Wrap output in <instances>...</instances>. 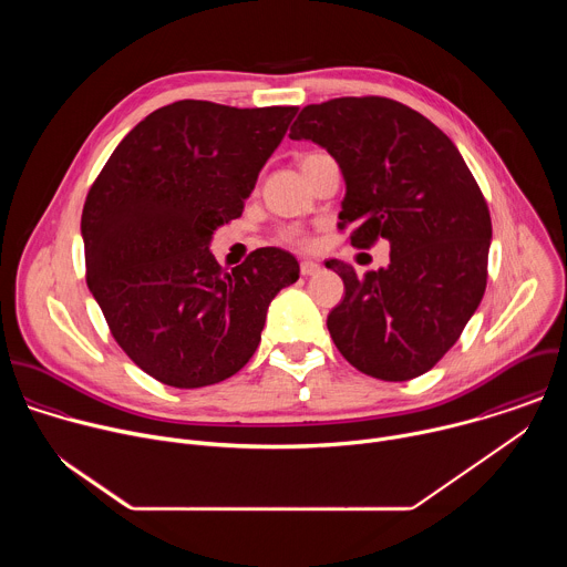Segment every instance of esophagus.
<instances>
[{
	"label": "esophagus",
	"mask_w": 567,
	"mask_h": 567,
	"mask_svg": "<svg viewBox=\"0 0 567 567\" xmlns=\"http://www.w3.org/2000/svg\"><path fill=\"white\" fill-rule=\"evenodd\" d=\"M320 269H322V267H320L316 260H302V262H300V274H302V276H316V274H320Z\"/></svg>",
	"instance_id": "34e87169"
}]
</instances>
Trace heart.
<instances>
[{
    "instance_id": "b5f03b06",
    "label": "heart",
    "mask_w": 567,
    "mask_h": 567,
    "mask_svg": "<svg viewBox=\"0 0 567 567\" xmlns=\"http://www.w3.org/2000/svg\"><path fill=\"white\" fill-rule=\"evenodd\" d=\"M311 156H316V154H305L300 164H305V161L311 158ZM278 239L282 241V245H293V247H307L309 245V235L302 233L300 228H282L278 233Z\"/></svg>"
}]
</instances>
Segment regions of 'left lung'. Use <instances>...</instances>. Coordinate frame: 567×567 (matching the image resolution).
<instances>
[{
	"mask_svg": "<svg viewBox=\"0 0 567 567\" xmlns=\"http://www.w3.org/2000/svg\"><path fill=\"white\" fill-rule=\"evenodd\" d=\"M289 138L326 147L346 179L339 228L390 265L363 278L326 262L346 285L328 330L363 374L409 381L460 339L487 287L492 217L453 141L420 112L381 96L307 105Z\"/></svg>",
	"mask_w": 567,
	"mask_h": 567,
	"instance_id": "1",
	"label": "left lung"
}]
</instances>
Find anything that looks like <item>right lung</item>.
<instances>
[{"instance_id":"right-lung-1","label":"right lung","mask_w":567,"mask_h":567,"mask_svg":"<svg viewBox=\"0 0 567 567\" xmlns=\"http://www.w3.org/2000/svg\"><path fill=\"white\" fill-rule=\"evenodd\" d=\"M298 107L177 101L145 116L90 188L80 233L87 287L112 337L173 388L219 383L249 363L298 260L265 247L224 271L208 245L256 188Z\"/></svg>"}]
</instances>
